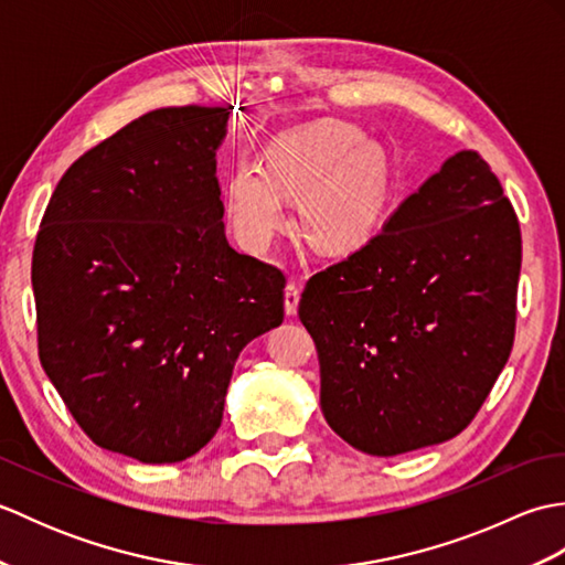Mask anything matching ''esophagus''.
Wrapping results in <instances>:
<instances>
[{"instance_id":"esophagus-1","label":"esophagus","mask_w":565,"mask_h":565,"mask_svg":"<svg viewBox=\"0 0 565 565\" xmlns=\"http://www.w3.org/2000/svg\"><path fill=\"white\" fill-rule=\"evenodd\" d=\"M298 301H301V286H298L296 281H289V286H286V291H284L286 316L291 318L298 313Z\"/></svg>"}]
</instances>
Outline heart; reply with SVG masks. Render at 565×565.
I'll return each mask as SVG.
<instances>
[{
  "instance_id": "obj_1",
  "label": "heart",
  "mask_w": 565,
  "mask_h": 565,
  "mask_svg": "<svg viewBox=\"0 0 565 565\" xmlns=\"http://www.w3.org/2000/svg\"><path fill=\"white\" fill-rule=\"evenodd\" d=\"M286 199L301 201L310 243L352 252L376 235L386 211V174L362 138L340 124H316L276 136L264 167L239 162L223 186L225 215L247 249H267L286 225Z\"/></svg>"
}]
</instances>
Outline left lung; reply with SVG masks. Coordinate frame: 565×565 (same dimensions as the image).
Listing matches in <instances>:
<instances>
[{
  "mask_svg": "<svg viewBox=\"0 0 565 565\" xmlns=\"http://www.w3.org/2000/svg\"><path fill=\"white\" fill-rule=\"evenodd\" d=\"M520 267L498 177L473 150L451 154L376 237L306 284L298 318L328 425L371 456L459 435L508 364Z\"/></svg>",
  "mask_w": 565,
  "mask_h": 565,
  "instance_id": "obj_1",
  "label": "left lung"
}]
</instances>
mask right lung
<instances>
[{"mask_svg":"<svg viewBox=\"0 0 565 565\" xmlns=\"http://www.w3.org/2000/svg\"><path fill=\"white\" fill-rule=\"evenodd\" d=\"M231 111L130 121L72 162L35 237L45 374L94 444L142 463L206 447L243 347L284 320V274L225 239L215 150Z\"/></svg>","mask_w":565,"mask_h":565,"instance_id":"right-lung-1","label":"right lung"}]
</instances>
